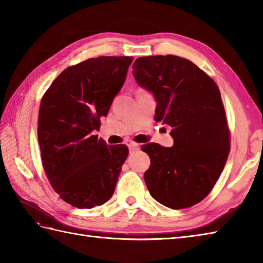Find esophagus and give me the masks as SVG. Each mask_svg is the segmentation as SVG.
I'll return each mask as SVG.
<instances>
[{
    "mask_svg": "<svg viewBox=\"0 0 263 263\" xmlns=\"http://www.w3.org/2000/svg\"><path fill=\"white\" fill-rule=\"evenodd\" d=\"M126 144H127V147L130 148V149H138L139 146H140V144H139V143L133 142V141H127Z\"/></svg>",
    "mask_w": 263,
    "mask_h": 263,
    "instance_id": "esophagus-1",
    "label": "esophagus"
}]
</instances>
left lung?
Segmentation results:
<instances>
[{"label": "left lung", "mask_w": 263, "mask_h": 263, "mask_svg": "<svg viewBox=\"0 0 263 263\" xmlns=\"http://www.w3.org/2000/svg\"><path fill=\"white\" fill-rule=\"evenodd\" d=\"M138 85L157 102L155 121L172 127L173 147L150 142L144 182L171 209L189 208L210 193L230 154V130L216 82L191 61L175 55L136 60Z\"/></svg>", "instance_id": "left-lung-1"}]
</instances>
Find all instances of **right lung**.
I'll list each match as a JSON object with an SVG mask.
<instances>
[{
  "mask_svg": "<svg viewBox=\"0 0 263 263\" xmlns=\"http://www.w3.org/2000/svg\"><path fill=\"white\" fill-rule=\"evenodd\" d=\"M131 57L89 59L65 69L48 88L38 114L44 170L61 199L79 209L104 204L114 193L125 144L93 136L124 85Z\"/></svg>",
  "mask_w": 263,
  "mask_h": 263,
  "instance_id": "right-lung-1",
  "label": "right lung"
}]
</instances>
